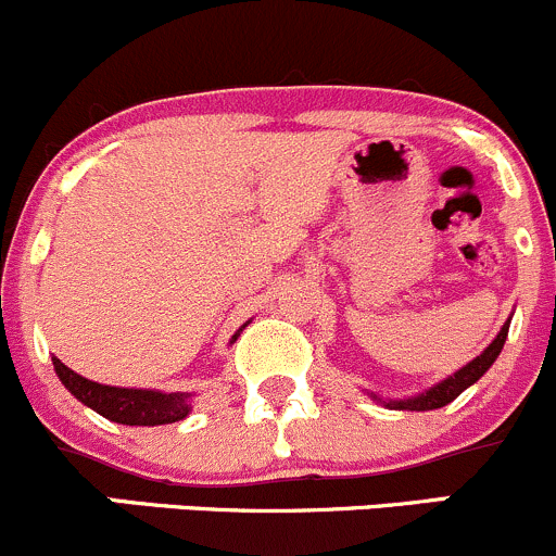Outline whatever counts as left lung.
<instances>
[{"instance_id":"obj_1","label":"left lung","mask_w":556,"mask_h":556,"mask_svg":"<svg viewBox=\"0 0 556 556\" xmlns=\"http://www.w3.org/2000/svg\"><path fill=\"white\" fill-rule=\"evenodd\" d=\"M506 336H509V323L501 327V332L495 336V341L490 343L488 349H484L482 354L477 356V359H471L469 365L460 367L458 372H453V376L447 378V381L437 383L434 389H429L426 394L416 396V400H405V402H389L386 407H396V410H437V407H445L450 402L455 400V396L460 394V391L469 389L471 383H477L479 378L488 372V367L493 365L495 356L501 354V349H504V341Z\"/></svg>"}]
</instances>
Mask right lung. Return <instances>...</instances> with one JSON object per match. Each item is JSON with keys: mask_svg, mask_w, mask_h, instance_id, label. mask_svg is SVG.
Segmentation results:
<instances>
[{"mask_svg": "<svg viewBox=\"0 0 556 556\" xmlns=\"http://www.w3.org/2000/svg\"><path fill=\"white\" fill-rule=\"evenodd\" d=\"M52 365H55V372L63 381V386H66L79 402H85L87 407L101 413L103 418L116 420V424L162 426L175 424V420L189 416V394H162V391L146 389H116V386L87 381V378L68 370L58 356H52Z\"/></svg>", "mask_w": 556, "mask_h": 556, "instance_id": "right-lung-1", "label": "right lung"}]
</instances>
